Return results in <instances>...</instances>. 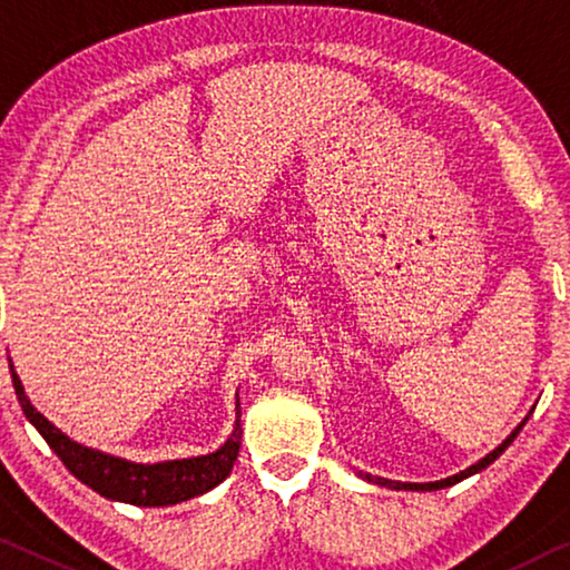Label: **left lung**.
Wrapping results in <instances>:
<instances>
[{"instance_id": "left-lung-1", "label": "left lung", "mask_w": 570, "mask_h": 570, "mask_svg": "<svg viewBox=\"0 0 570 570\" xmlns=\"http://www.w3.org/2000/svg\"><path fill=\"white\" fill-rule=\"evenodd\" d=\"M530 417V415H528ZM528 417L522 420V423L514 428V431L504 438L502 441V445H497V449L492 451V453H487L484 459L481 461H476L474 466H469L466 471H461V474H453V476H449V479H441V481H428V484H407V481H392V479H382V476H370V474H362L366 481H374V484H380V487H387V489H405V492H435V489H445V487H453V484H459V481H463L466 476H474V474H479L481 469H487L489 463H494L499 456H502V453L507 451V445H510L514 438H518V433L522 431V425L528 423Z\"/></svg>"}]
</instances>
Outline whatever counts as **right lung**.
Returning <instances> with one entry per match:
<instances>
[{
    "instance_id": "add662e5",
    "label": "right lung",
    "mask_w": 570,
    "mask_h": 570,
    "mask_svg": "<svg viewBox=\"0 0 570 570\" xmlns=\"http://www.w3.org/2000/svg\"><path fill=\"white\" fill-rule=\"evenodd\" d=\"M12 384L20 400L22 413L30 423L38 428V433L46 438L52 453L63 461V466L71 474L91 487L107 499L117 502L137 504V507H168L186 502L190 497H198L214 489L216 484L229 476L236 456H239L242 428H239V402H236V428L222 449L208 453V456L165 461V463H132L127 459L109 456V453L86 449V445L71 441V438L58 431L50 420L42 417L38 410L30 405L24 387L17 376L14 366L10 364Z\"/></svg>"
}]
</instances>
